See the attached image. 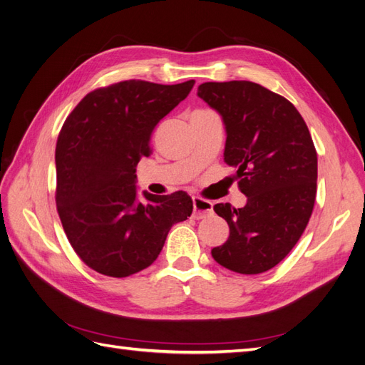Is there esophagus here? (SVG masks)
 <instances>
[{
  "label": "esophagus",
  "mask_w": 365,
  "mask_h": 365,
  "mask_svg": "<svg viewBox=\"0 0 365 365\" xmlns=\"http://www.w3.org/2000/svg\"><path fill=\"white\" fill-rule=\"evenodd\" d=\"M192 201H193V217L195 219H204V217L212 215V212H213L212 202L207 200H202V197H200V196H193Z\"/></svg>",
  "instance_id": "1"
}]
</instances>
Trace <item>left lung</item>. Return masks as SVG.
I'll use <instances>...</instances> for the list:
<instances>
[{
    "mask_svg": "<svg viewBox=\"0 0 365 365\" xmlns=\"http://www.w3.org/2000/svg\"><path fill=\"white\" fill-rule=\"evenodd\" d=\"M197 96L222 115L225 163L236 168L247 205L216 204L230 227L213 259L239 274L274 268L295 247L317 196V150L297 108L250 81L205 82Z\"/></svg>",
    "mask_w": 365,
    "mask_h": 365,
    "instance_id": "obj_1",
    "label": "left lung"
}]
</instances>
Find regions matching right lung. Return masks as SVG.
<instances>
[{
  "label": "right lung",
  "mask_w": 365,
  "mask_h": 365,
  "mask_svg": "<svg viewBox=\"0 0 365 365\" xmlns=\"http://www.w3.org/2000/svg\"><path fill=\"white\" fill-rule=\"evenodd\" d=\"M195 81H123L88 93L63 121L56 143V207L73 250L91 269L128 277L155 262L173 224L190 217L185 192L145 193L135 168L149 157L158 121Z\"/></svg>",
  "instance_id": "right-lung-1"
}]
</instances>
